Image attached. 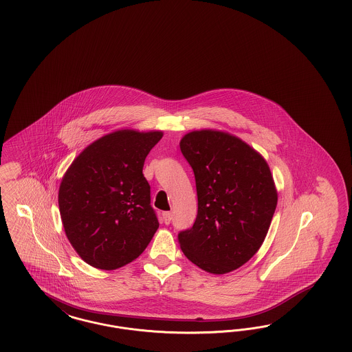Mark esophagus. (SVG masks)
Returning <instances> with one entry per match:
<instances>
[{"label":"esophagus","instance_id":"obj_1","mask_svg":"<svg viewBox=\"0 0 352 352\" xmlns=\"http://www.w3.org/2000/svg\"><path fill=\"white\" fill-rule=\"evenodd\" d=\"M162 222L165 224H170L171 213L170 212H164L162 213Z\"/></svg>","mask_w":352,"mask_h":352}]
</instances>
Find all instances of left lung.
Here are the masks:
<instances>
[{
  "label": "left lung",
  "instance_id": "obj_1",
  "mask_svg": "<svg viewBox=\"0 0 352 352\" xmlns=\"http://www.w3.org/2000/svg\"><path fill=\"white\" fill-rule=\"evenodd\" d=\"M195 174L199 210L178 240L184 256L210 274L243 266L262 245L277 204L265 159L241 139L200 130L181 140Z\"/></svg>",
  "mask_w": 352,
  "mask_h": 352
}]
</instances>
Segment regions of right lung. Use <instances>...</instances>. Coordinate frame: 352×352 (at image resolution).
<instances>
[{
	"label": "right lung",
	"mask_w": 352,
	"mask_h": 352,
	"mask_svg": "<svg viewBox=\"0 0 352 352\" xmlns=\"http://www.w3.org/2000/svg\"><path fill=\"white\" fill-rule=\"evenodd\" d=\"M161 138V131H115L86 147L64 174L58 196L64 231L87 265L125 266L157 231L143 165Z\"/></svg>",
	"instance_id": "1"
}]
</instances>
